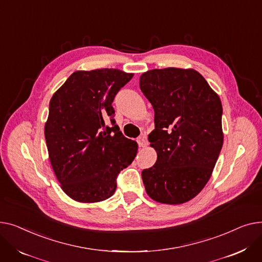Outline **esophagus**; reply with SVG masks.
Segmentation results:
<instances>
[{
    "label": "esophagus",
    "instance_id": "esophagus-1",
    "mask_svg": "<svg viewBox=\"0 0 262 262\" xmlns=\"http://www.w3.org/2000/svg\"><path fill=\"white\" fill-rule=\"evenodd\" d=\"M137 144H138V146H140V147H146V146L148 145L146 137H145V136L138 137V138H137Z\"/></svg>",
    "mask_w": 262,
    "mask_h": 262
}]
</instances>
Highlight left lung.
Here are the masks:
<instances>
[{"label": "left lung", "instance_id": "1", "mask_svg": "<svg viewBox=\"0 0 262 262\" xmlns=\"http://www.w3.org/2000/svg\"><path fill=\"white\" fill-rule=\"evenodd\" d=\"M140 88L155 110L148 140L158 153L142 171L146 191L157 202L185 203L204 188L222 149L221 100L191 69L148 71Z\"/></svg>", "mask_w": 262, "mask_h": 262}]
</instances>
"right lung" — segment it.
<instances>
[{
    "mask_svg": "<svg viewBox=\"0 0 262 262\" xmlns=\"http://www.w3.org/2000/svg\"><path fill=\"white\" fill-rule=\"evenodd\" d=\"M132 77L116 69L77 71L50 101L44 128L50 161L61 188L75 201L112 196L117 176L136 157L137 144L119 131L112 106Z\"/></svg>",
    "mask_w": 262,
    "mask_h": 262,
    "instance_id": "obj_1",
    "label": "right lung"
}]
</instances>
